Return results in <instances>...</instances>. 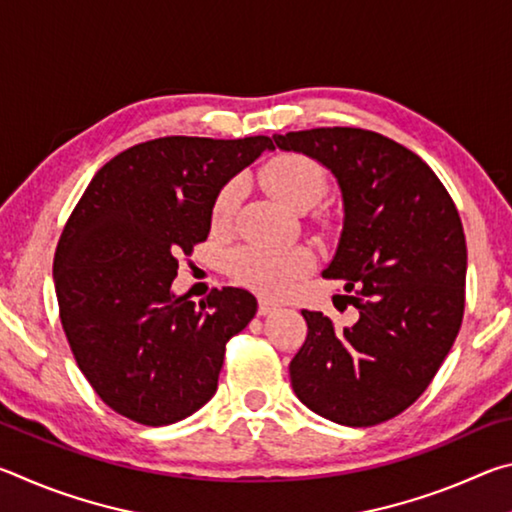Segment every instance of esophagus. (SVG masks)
<instances>
[{"label": "esophagus", "mask_w": 512, "mask_h": 512, "mask_svg": "<svg viewBox=\"0 0 512 512\" xmlns=\"http://www.w3.org/2000/svg\"><path fill=\"white\" fill-rule=\"evenodd\" d=\"M277 309V302H273V300H266V298H262L259 300V316H268V314H273V311Z\"/></svg>", "instance_id": "34e87169"}]
</instances>
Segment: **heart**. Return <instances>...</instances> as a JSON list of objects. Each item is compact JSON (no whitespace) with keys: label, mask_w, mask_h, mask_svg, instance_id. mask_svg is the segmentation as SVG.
<instances>
[{"label":"heart","mask_w":512,"mask_h":512,"mask_svg":"<svg viewBox=\"0 0 512 512\" xmlns=\"http://www.w3.org/2000/svg\"><path fill=\"white\" fill-rule=\"evenodd\" d=\"M266 187L293 210H305L314 205L327 189L325 169L316 160L302 153H282L266 164L262 171ZM239 183H225L212 203V225L225 228L239 203ZM314 266L311 250L302 246L268 248V246H241L228 257V271L239 284L264 296H284L296 287L302 275Z\"/></svg>","instance_id":"b5f03b06"}]
</instances>
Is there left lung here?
Here are the masks:
<instances>
[{
	"label": "left lung",
	"mask_w": 512,
	"mask_h": 512,
	"mask_svg": "<svg viewBox=\"0 0 512 512\" xmlns=\"http://www.w3.org/2000/svg\"><path fill=\"white\" fill-rule=\"evenodd\" d=\"M273 140L339 180L343 232L323 275L345 282L359 311L343 329L320 311H302L309 332L289 366L293 391L345 427L391 420L431 384L461 329V216L429 164L384 135L334 126Z\"/></svg>",
	"instance_id": "8db88e82"
}]
</instances>
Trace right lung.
I'll use <instances>...</instances> for the list:
<instances>
[{"label": "right lung", "mask_w": 512, "mask_h": 512, "mask_svg": "<svg viewBox=\"0 0 512 512\" xmlns=\"http://www.w3.org/2000/svg\"><path fill=\"white\" fill-rule=\"evenodd\" d=\"M266 149V135L135 144L103 164L69 214L54 255L60 323L94 393L124 418L162 427L201 409L225 343L257 314L244 289H212L196 305L171 282L178 255L210 235L219 189Z\"/></svg>", "instance_id": "add662e5"}]
</instances>
